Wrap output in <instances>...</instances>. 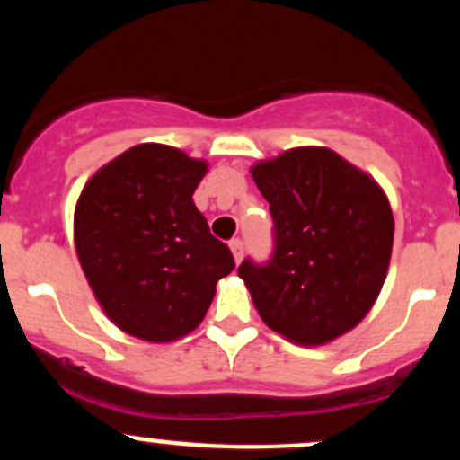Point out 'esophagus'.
Here are the masks:
<instances>
[{
	"mask_svg": "<svg viewBox=\"0 0 460 460\" xmlns=\"http://www.w3.org/2000/svg\"><path fill=\"white\" fill-rule=\"evenodd\" d=\"M231 252H234V260L235 263L242 261V257H244V242L242 240H231Z\"/></svg>",
	"mask_w": 460,
	"mask_h": 460,
	"instance_id": "1",
	"label": "esophagus"
}]
</instances>
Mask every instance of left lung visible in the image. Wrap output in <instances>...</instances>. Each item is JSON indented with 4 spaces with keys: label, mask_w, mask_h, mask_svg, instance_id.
Wrapping results in <instances>:
<instances>
[{
    "label": "left lung",
    "mask_w": 460,
    "mask_h": 460,
    "mask_svg": "<svg viewBox=\"0 0 460 460\" xmlns=\"http://www.w3.org/2000/svg\"><path fill=\"white\" fill-rule=\"evenodd\" d=\"M270 203V260L237 268L261 320L320 346L366 318L387 277L394 216L378 183L335 151L300 146L251 171Z\"/></svg>",
    "instance_id": "1"
}]
</instances>
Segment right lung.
<instances>
[{"label":"right lung","mask_w":460,"mask_h":460,"mask_svg":"<svg viewBox=\"0 0 460 460\" xmlns=\"http://www.w3.org/2000/svg\"><path fill=\"white\" fill-rule=\"evenodd\" d=\"M208 164L166 145L131 146L82 190L75 248L108 318L146 341L200 324L216 283L235 268L192 194Z\"/></svg>","instance_id":"add662e5"}]
</instances>
